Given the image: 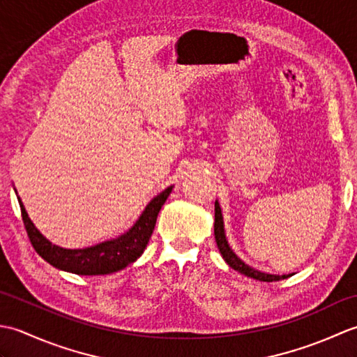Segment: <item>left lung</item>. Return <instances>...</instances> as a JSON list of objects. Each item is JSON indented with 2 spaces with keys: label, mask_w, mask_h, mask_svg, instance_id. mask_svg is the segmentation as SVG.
<instances>
[{
  "label": "left lung",
  "mask_w": 357,
  "mask_h": 357,
  "mask_svg": "<svg viewBox=\"0 0 357 357\" xmlns=\"http://www.w3.org/2000/svg\"><path fill=\"white\" fill-rule=\"evenodd\" d=\"M215 239L219 248V253L224 257V261L230 265L233 270L239 271L241 275H245L248 278H253L256 280H264V282H275V280H282L287 279L290 275H270V273H264L256 270L253 267H250L248 264H245L241 257L233 252L229 241H227L225 236V229H224V218H222V211L221 206H219L218 199L215 201Z\"/></svg>",
  "instance_id": "1"
}]
</instances>
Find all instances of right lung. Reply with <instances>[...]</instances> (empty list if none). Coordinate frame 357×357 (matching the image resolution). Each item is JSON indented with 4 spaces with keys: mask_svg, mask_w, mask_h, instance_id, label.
Returning <instances> with one entry per match:
<instances>
[{
    "mask_svg": "<svg viewBox=\"0 0 357 357\" xmlns=\"http://www.w3.org/2000/svg\"><path fill=\"white\" fill-rule=\"evenodd\" d=\"M173 190V185L167 187L164 192L159 193L151 199L141 216L138 218L130 229H128L121 236L104 241L101 244H96L86 248H63L59 245L52 244V242L44 236V234L36 229L32 219L29 218L24 204L18 196V202L22 213V221H24L29 239L32 242L36 253L40 255L44 261H47L55 268L63 271L75 273L81 276H98V275H110L126 268L127 265L133 264L146 250L151 233L155 230L156 218L159 210L164 206V202L169 198ZM17 193V188H15Z\"/></svg>",
    "mask_w": 357,
    "mask_h": 357,
    "instance_id": "right-lung-1",
    "label": "right lung"
}]
</instances>
